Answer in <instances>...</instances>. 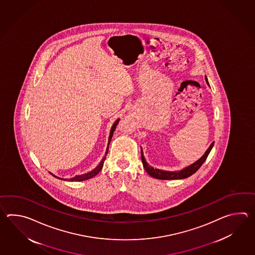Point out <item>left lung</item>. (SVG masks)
<instances>
[{"label":"left lung","mask_w":255,"mask_h":255,"mask_svg":"<svg viewBox=\"0 0 255 255\" xmlns=\"http://www.w3.org/2000/svg\"><path fill=\"white\" fill-rule=\"evenodd\" d=\"M205 80L206 83L209 85V82L207 79V76H205ZM214 145V142H212L211 146H209V148L207 149L206 152L204 153V155L198 159L196 162L191 164L190 166L186 167V168L179 170V171H165V170H161V169H157V168H152L151 166H149L146 163V159L143 155V151L141 149V159H142V163H143V167L145 168V170L153 178L158 179H186L188 177L191 176L192 174L195 173L196 171L201 168V165L204 163L206 160L207 157L209 156L210 152L212 150V146Z\"/></svg>","instance_id":"1"}]
</instances>
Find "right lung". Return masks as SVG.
Returning a JSON list of instances; mask_svg holds the SVG:
<instances>
[{"instance_id": "right-lung-1", "label": "right lung", "mask_w": 255, "mask_h": 255, "mask_svg": "<svg viewBox=\"0 0 255 255\" xmlns=\"http://www.w3.org/2000/svg\"><path fill=\"white\" fill-rule=\"evenodd\" d=\"M119 122H120V119H119V120H117V121L115 122L114 125L112 126V128H111V130H110V134H109L108 147H107V150H106V154H105V156H104L103 158H102V160H101L100 163H99L98 166H97V168H94L93 170H91V171H90V172H88V173L83 174V175H77V176L74 177V178H72V179H65V180H68V181H83V180H87V179H91V178H93V177L97 176V175H98V174L99 173L100 171H101V169H102V168H103L104 161H105L106 157H107V154H108V152H109V143H110V141H111V138H112L113 134H114L115 129H116L117 126H118V124H119ZM52 175H53V174H52ZM53 176L55 177V178H57V179H61V178H58V177H56V176H54V175H53Z\"/></svg>"}]
</instances>
